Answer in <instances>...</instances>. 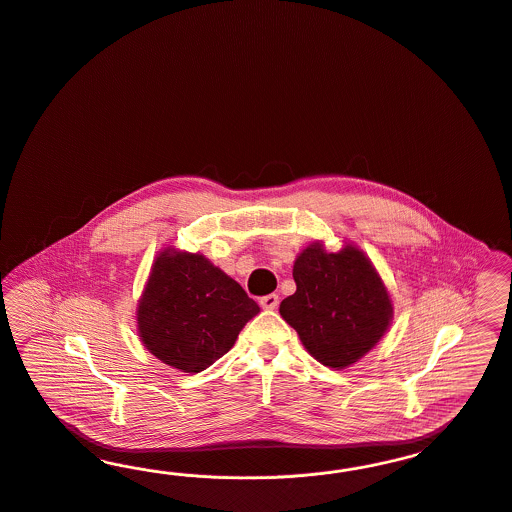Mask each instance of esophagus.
<instances>
[{
	"label": "esophagus",
	"instance_id": "34e87169",
	"mask_svg": "<svg viewBox=\"0 0 512 512\" xmlns=\"http://www.w3.org/2000/svg\"><path fill=\"white\" fill-rule=\"evenodd\" d=\"M278 303H280V299H278L276 293H270V295H265V297L259 299V305L266 308V310H274V308L278 307Z\"/></svg>",
	"mask_w": 512,
	"mask_h": 512
}]
</instances>
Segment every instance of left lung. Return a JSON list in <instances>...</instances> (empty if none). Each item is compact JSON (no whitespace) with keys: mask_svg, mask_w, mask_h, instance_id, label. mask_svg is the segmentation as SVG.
I'll return each mask as SVG.
<instances>
[{"mask_svg":"<svg viewBox=\"0 0 512 512\" xmlns=\"http://www.w3.org/2000/svg\"><path fill=\"white\" fill-rule=\"evenodd\" d=\"M293 280L297 291L282 301L280 314L324 366L358 362L389 329L387 287L360 249L308 246L293 265Z\"/></svg>","mask_w":512,"mask_h":512,"instance_id":"1","label":"left lung"}]
</instances>
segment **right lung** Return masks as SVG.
I'll use <instances>...</instances> for the list:
<instances>
[{
  "mask_svg": "<svg viewBox=\"0 0 512 512\" xmlns=\"http://www.w3.org/2000/svg\"><path fill=\"white\" fill-rule=\"evenodd\" d=\"M255 314L259 305L204 255L167 249L152 266L137 324L156 358L200 373L225 356Z\"/></svg>",
  "mask_w": 512,
  "mask_h": 512,
  "instance_id": "add662e5",
  "label": "right lung"
}]
</instances>
